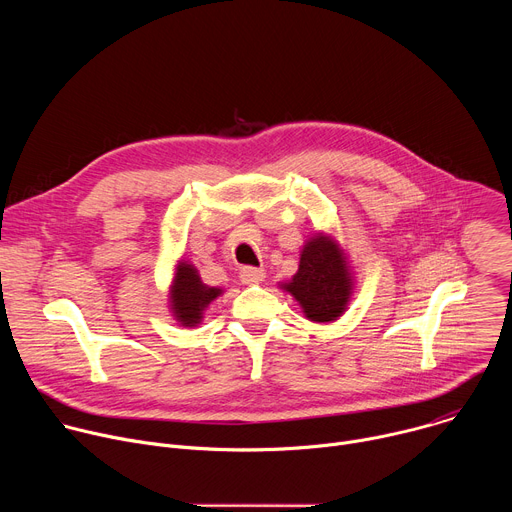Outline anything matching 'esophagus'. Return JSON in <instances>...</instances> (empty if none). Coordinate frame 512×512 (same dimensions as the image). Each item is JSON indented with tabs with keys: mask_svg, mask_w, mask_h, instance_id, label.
Here are the masks:
<instances>
[{
	"mask_svg": "<svg viewBox=\"0 0 512 512\" xmlns=\"http://www.w3.org/2000/svg\"><path fill=\"white\" fill-rule=\"evenodd\" d=\"M239 277L243 283L251 285V283H261L265 279V269H259V267H243L239 271Z\"/></svg>",
	"mask_w": 512,
	"mask_h": 512,
	"instance_id": "obj_1",
	"label": "esophagus"
}]
</instances>
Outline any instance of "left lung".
Wrapping results in <instances>:
<instances>
[{
    "instance_id": "8db88e82",
    "label": "left lung",
    "mask_w": 512,
    "mask_h": 512,
    "mask_svg": "<svg viewBox=\"0 0 512 512\" xmlns=\"http://www.w3.org/2000/svg\"><path fill=\"white\" fill-rule=\"evenodd\" d=\"M352 273L340 245L316 233L302 249L298 273L281 287L298 300L312 322L338 320L352 296Z\"/></svg>"
}]
</instances>
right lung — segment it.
Returning a JSON list of instances; mask_svg holds the SVG:
<instances>
[{"instance_id": "right-lung-1", "label": "right lung", "mask_w": 512, "mask_h": 512, "mask_svg": "<svg viewBox=\"0 0 512 512\" xmlns=\"http://www.w3.org/2000/svg\"><path fill=\"white\" fill-rule=\"evenodd\" d=\"M221 294L223 289L202 283L198 269L188 261L182 259L176 265L174 281L170 287V308L174 318L182 326L186 328L198 326L202 322V314L208 308V304Z\"/></svg>"}]
</instances>
